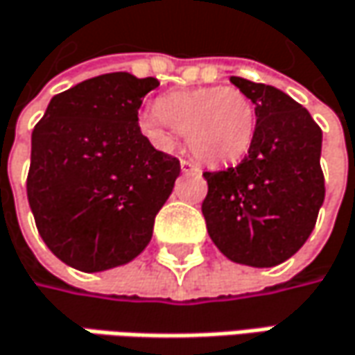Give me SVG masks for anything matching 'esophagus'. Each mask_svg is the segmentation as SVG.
<instances>
[{
  "label": "esophagus",
  "mask_w": 355,
  "mask_h": 355,
  "mask_svg": "<svg viewBox=\"0 0 355 355\" xmlns=\"http://www.w3.org/2000/svg\"><path fill=\"white\" fill-rule=\"evenodd\" d=\"M180 168H182V173H193V171H198L197 164H193L191 160H180Z\"/></svg>",
  "instance_id": "1"
}]
</instances>
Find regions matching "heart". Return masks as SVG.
<instances>
[{
	"label": "heart",
	"instance_id": "1",
	"mask_svg": "<svg viewBox=\"0 0 355 355\" xmlns=\"http://www.w3.org/2000/svg\"><path fill=\"white\" fill-rule=\"evenodd\" d=\"M140 126L168 146L184 132L187 146L207 166L239 162L253 144L257 112L249 96L233 86H207L162 96L157 108L140 114Z\"/></svg>",
	"mask_w": 355,
	"mask_h": 355
}]
</instances>
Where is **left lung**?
I'll return each mask as SVG.
<instances>
[{
  "instance_id": "1",
  "label": "left lung",
  "mask_w": 355,
  "mask_h": 355,
  "mask_svg": "<svg viewBox=\"0 0 355 355\" xmlns=\"http://www.w3.org/2000/svg\"><path fill=\"white\" fill-rule=\"evenodd\" d=\"M231 82L253 100L257 130L237 166L202 173L209 184L202 215L225 257L275 267L295 255L315 227L325 197L322 128L282 90L239 76Z\"/></svg>"
}]
</instances>
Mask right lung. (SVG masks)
Listing matches in <instances>:
<instances>
[{
	"label": "right lung",
	"instance_id": "1",
	"mask_svg": "<svg viewBox=\"0 0 355 355\" xmlns=\"http://www.w3.org/2000/svg\"><path fill=\"white\" fill-rule=\"evenodd\" d=\"M157 78L102 73L50 100L32 132L28 200L58 259L84 273L132 261L180 175L178 158L140 132Z\"/></svg>",
	"mask_w": 355,
	"mask_h": 355
}]
</instances>
